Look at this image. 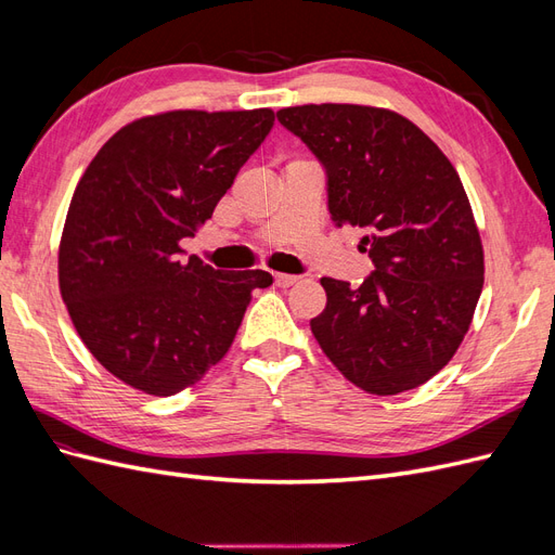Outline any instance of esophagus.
Instances as JSON below:
<instances>
[{
  "label": "esophagus",
  "instance_id": "obj_1",
  "mask_svg": "<svg viewBox=\"0 0 555 555\" xmlns=\"http://www.w3.org/2000/svg\"><path fill=\"white\" fill-rule=\"evenodd\" d=\"M273 280H275L278 287H292V284H296V282H298V278H296V275H287V273H275V275H273Z\"/></svg>",
  "mask_w": 555,
  "mask_h": 555
}]
</instances>
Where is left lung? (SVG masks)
Wrapping results in <instances>:
<instances>
[{"instance_id": "8db88e82", "label": "left lung", "mask_w": 555, "mask_h": 555, "mask_svg": "<svg viewBox=\"0 0 555 555\" xmlns=\"http://www.w3.org/2000/svg\"><path fill=\"white\" fill-rule=\"evenodd\" d=\"M326 171L331 220L365 231L375 271L351 289L322 278L310 328L359 389H416L456 354L483 287V249L463 182L426 133L393 111L308 104L278 111Z\"/></svg>"}]
</instances>
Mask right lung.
I'll use <instances>...</instances> for the list:
<instances>
[{"label": "right lung", "mask_w": 555, "mask_h": 555, "mask_svg": "<svg viewBox=\"0 0 555 555\" xmlns=\"http://www.w3.org/2000/svg\"><path fill=\"white\" fill-rule=\"evenodd\" d=\"M275 113L169 111L122 127L74 192L60 292L80 340L111 375L150 396L188 389L229 351L266 271L180 259Z\"/></svg>", "instance_id": "1"}]
</instances>
